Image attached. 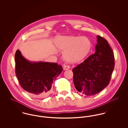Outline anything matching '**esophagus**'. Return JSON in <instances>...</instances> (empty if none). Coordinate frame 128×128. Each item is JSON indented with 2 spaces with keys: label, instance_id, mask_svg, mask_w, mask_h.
Wrapping results in <instances>:
<instances>
[{
  "label": "esophagus",
  "instance_id": "obj_1",
  "mask_svg": "<svg viewBox=\"0 0 128 128\" xmlns=\"http://www.w3.org/2000/svg\"><path fill=\"white\" fill-rule=\"evenodd\" d=\"M70 68V66H68V65H64V70H68V69Z\"/></svg>",
  "mask_w": 128,
  "mask_h": 128
}]
</instances>
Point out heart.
Returning a JSON list of instances; mask_svg holds the SVG:
<instances>
[{
  "instance_id": "1",
  "label": "heart",
  "mask_w": 128,
  "mask_h": 128,
  "mask_svg": "<svg viewBox=\"0 0 128 128\" xmlns=\"http://www.w3.org/2000/svg\"><path fill=\"white\" fill-rule=\"evenodd\" d=\"M55 45L58 50L65 51L64 58L70 63H78L83 60L92 48L91 41L85 36L58 37L55 40Z\"/></svg>"
}]
</instances>
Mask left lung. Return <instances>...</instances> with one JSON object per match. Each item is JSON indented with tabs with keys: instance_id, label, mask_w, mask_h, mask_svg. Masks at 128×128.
I'll use <instances>...</instances> for the list:
<instances>
[{
	"instance_id": "left-lung-1",
	"label": "left lung",
	"mask_w": 128,
	"mask_h": 128,
	"mask_svg": "<svg viewBox=\"0 0 128 128\" xmlns=\"http://www.w3.org/2000/svg\"><path fill=\"white\" fill-rule=\"evenodd\" d=\"M96 52L72 70L76 89L87 96L96 94L109 84L114 68L113 51L104 38L96 36Z\"/></svg>"
}]
</instances>
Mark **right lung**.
I'll return each instance as SVG.
<instances>
[{"mask_svg": "<svg viewBox=\"0 0 128 128\" xmlns=\"http://www.w3.org/2000/svg\"><path fill=\"white\" fill-rule=\"evenodd\" d=\"M15 60L16 75L20 86L34 96L49 95L53 81L62 71V66L56 63L28 60L18 50Z\"/></svg>", "mask_w": 128, "mask_h": 128, "instance_id": "add662e5", "label": "right lung"}]
</instances>
